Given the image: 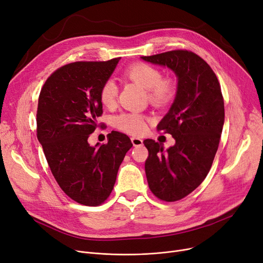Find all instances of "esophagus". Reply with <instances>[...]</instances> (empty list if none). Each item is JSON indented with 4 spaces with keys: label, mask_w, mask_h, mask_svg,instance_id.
I'll return each instance as SVG.
<instances>
[{
    "label": "esophagus",
    "mask_w": 263,
    "mask_h": 263,
    "mask_svg": "<svg viewBox=\"0 0 263 263\" xmlns=\"http://www.w3.org/2000/svg\"><path fill=\"white\" fill-rule=\"evenodd\" d=\"M131 142H132V144H133L134 147L142 146V145H143V140H142V139H139V137H132Z\"/></svg>",
    "instance_id": "obj_1"
}]
</instances>
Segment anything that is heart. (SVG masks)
Returning <instances> with one entry per match:
<instances>
[{"instance_id":"b5f03b06","label":"heart","mask_w":263,"mask_h":263,"mask_svg":"<svg viewBox=\"0 0 263 263\" xmlns=\"http://www.w3.org/2000/svg\"><path fill=\"white\" fill-rule=\"evenodd\" d=\"M123 77L137 83L146 88L148 100L156 106H166L176 97L177 85L171 77H162L157 67L146 63H135L128 66L123 71ZM118 95L117 85L113 81H105L99 90V99L106 107H112L116 103ZM151 121L140 113H121L114 117L115 127L121 131L133 135L143 134L147 130V123Z\"/></svg>"}]
</instances>
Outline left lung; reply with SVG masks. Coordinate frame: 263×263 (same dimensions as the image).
I'll return each instance as SVG.
<instances>
[{"instance_id": "obj_1", "label": "left lung", "mask_w": 263, "mask_h": 263, "mask_svg": "<svg viewBox=\"0 0 263 263\" xmlns=\"http://www.w3.org/2000/svg\"><path fill=\"white\" fill-rule=\"evenodd\" d=\"M142 59L168 67L178 78L175 101L157 127L176 144L164 151L162 144L144 141L150 191L163 201H177L198 187L212 166L225 120L224 98L212 68L194 52L174 50Z\"/></svg>"}]
</instances>
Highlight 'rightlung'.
I'll use <instances>...</instances> for the list:
<instances>
[{
    "label": "right lung",
    "mask_w": 263,
    "mask_h": 263,
    "mask_svg": "<svg viewBox=\"0 0 263 263\" xmlns=\"http://www.w3.org/2000/svg\"><path fill=\"white\" fill-rule=\"evenodd\" d=\"M120 58L106 62H74L46 81L37 107V139L52 175L67 196L96 206L113 191L118 168L133 146L128 135L112 131L107 143L88 144L102 115L101 85Z\"/></svg>",
    "instance_id": "1"
}]
</instances>
